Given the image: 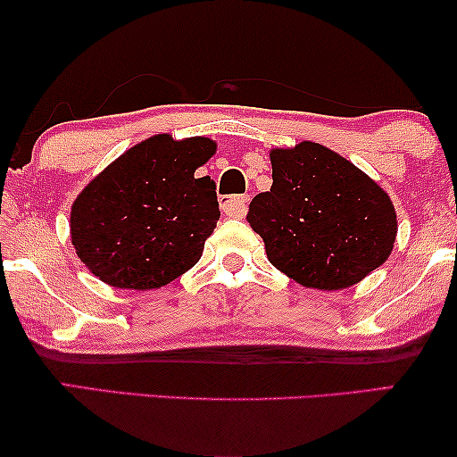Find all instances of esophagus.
I'll return each mask as SVG.
<instances>
[{
	"label": "esophagus",
	"mask_w": 457,
	"mask_h": 457,
	"mask_svg": "<svg viewBox=\"0 0 457 457\" xmlns=\"http://www.w3.org/2000/svg\"><path fill=\"white\" fill-rule=\"evenodd\" d=\"M247 204H249L247 195H230V197H222L220 208L224 214L230 218H241L247 212Z\"/></svg>",
	"instance_id": "1"
}]
</instances>
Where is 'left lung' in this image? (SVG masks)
<instances>
[{
  "mask_svg": "<svg viewBox=\"0 0 457 457\" xmlns=\"http://www.w3.org/2000/svg\"><path fill=\"white\" fill-rule=\"evenodd\" d=\"M272 187L249 204L247 222L268 260L312 289H345L389 258L397 235L386 193L320 143L272 149Z\"/></svg>",
  "mask_w": 457,
  "mask_h": 457,
  "instance_id": "1",
  "label": "left lung"
}]
</instances>
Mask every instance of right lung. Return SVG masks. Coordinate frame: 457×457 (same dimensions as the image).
Masks as SVG:
<instances>
[{"instance_id": "add662e5", "label": "right lung", "mask_w": 457, "mask_h": 457, "mask_svg": "<svg viewBox=\"0 0 457 457\" xmlns=\"http://www.w3.org/2000/svg\"><path fill=\"white\" fill-rule=\"evenodd\" d=\"M205 137L155 135L122 154L72 204L71 235L89 270L118 289H158L202 258L220 218L216 183L195 170Z\"/></svg>"}]
</instances>
